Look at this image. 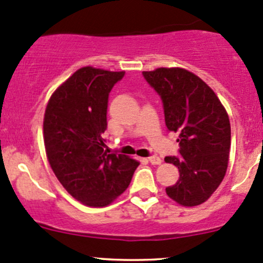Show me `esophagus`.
<instances>
[{
	"mask_svg": "<svg viewBox=\"0 0 263 263\" xmlns=\"http://www.w3.org/2000/svg\"><path fill=\"white\" fill-rule=\"evenodd\" d=\"M148 160H149V163H152V164H155V165L160 164V163H162V159H160L158 155H152V157L148 158Z\"/></svg>",
	"mask_w": 263,
	"mask_h": 263,
	"instance_id": "34e87169",
	"label": "esophagus"
}]
</instances>
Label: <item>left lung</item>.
Here are the masks:
<instances>
[{
    "label": "left lung",
    "mask_w": 263,
    "mask_h": 263,
    "mask_svg": "<svg viewBox=\"0 0 263 263\" xmlns=\"http://www.w3.org/2000/svg\"><path fill=\"white\" fill-rule=\"evenodd\" d=\"M158 92L165 125L179 135V157H165L178 166L179 179L165 192L180 205L202 204L224 178L231 148L228 114L213 90L202 79L180 67L143 71Z\"/></svg>",
    "instance_id": "obj_1"
}]
</instances>
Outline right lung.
<instances>
[{
	"mask_svg": "<svg viewBox=\"0 0 263 263\" xmlns=\"http://www.w3.org/2000/svg\"><path fill=\"white\" fill-rule=\"evenodd\" d=\"M125 71L81 67L50 98L44 118L47 159L64 188L83 204L105 207L128 185L137 160L105 151L109 92Z\"/></svg>",
	"mask_w": 263,
	"mask_h": 263,
	"instance_id": "obj_1",
	"label": "right lung"
}]
</instances>
